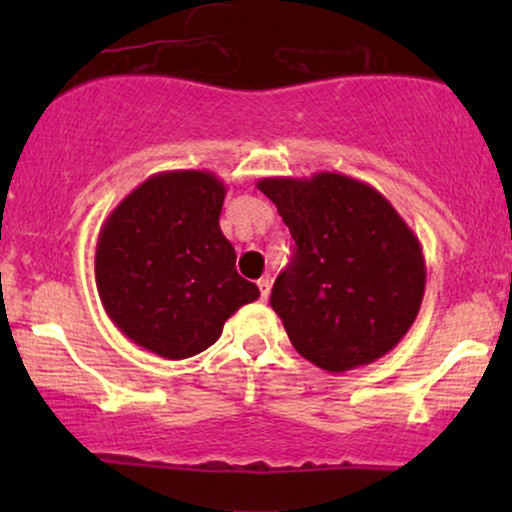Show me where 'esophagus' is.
I'll return each instance as SVG.
<instances>
[{
	"mask_svg": "<svg viewBox=\"0 0 512 512\" xmlns=\"http://www.w3.org/2000/svg\"><path fill=\"white\" fill-rule=\"evenodd\" d=\"M257 286H260V298L262 301H267L269 289H272V279H269V276H262V279L257 281Z\"/></svg>",
	"mask_w": 512,
	"mask_h": 512,
	"instance_id": "obj_1",
	"label": "esophagus"
}]
</instances>
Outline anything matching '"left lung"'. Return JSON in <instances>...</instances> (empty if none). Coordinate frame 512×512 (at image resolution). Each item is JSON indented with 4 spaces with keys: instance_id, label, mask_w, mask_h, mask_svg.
Instances as JSON below:
<instances>
[{
    "instance_id": "obj_1",
    "label": "left lung",
    "mask_w": 512,
    "mask_h": 512,
    "mask_svg": "<svg viewBox=\"0 0 512 512\" xmlns=\"http://www.w3.org/2000/svg\"><path fill=\"white\" fill-rule=\"evenodd\" d=\"M257 187L296 243L269 298L293 349L330 373L395 349L426 289L421 243L397 209L342 173L262 178Z\"/></svg>"
}]
</instances>
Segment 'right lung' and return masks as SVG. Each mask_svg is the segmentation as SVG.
<instances>
[{"label": "right lung", "mask_w": 512, "mask_h": 512, "mask_svg": "<svg viewBox=\"0 0 512 512\" xmlns=\"http://www.w3.org/2000/svg\"><path fill=\"white\" fill-rule=\"evenodd\" d=\"M226 185L209 170H166L132 190L96 243V286L115 327L151 354L190 358L260 289L236 272L221 233Z\"/></svg>", "instance_id": "right-lung-1"}]
</instances>
